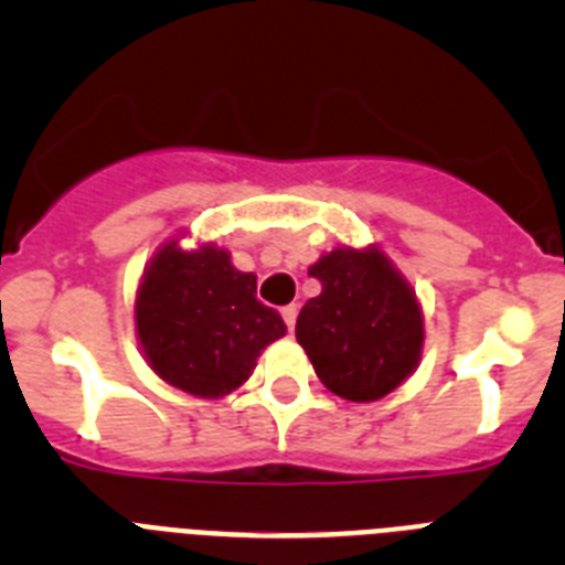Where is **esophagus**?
Here are the masks:
<instances>
[{"mask_svg":"<svg viewBox=\"0 0 565 565\" xmlns=\"http://www.w3.org/2000/svg\"><path fill=\"white\" fill-rule=\"evenodd\" d=\"M282 319H286L288 331H294V326H297V306H286V308H282Z\"/></svg>","mask_w":565,"mask_h":565,"instance_id":"1","label":"esophagus"}]
</instances>
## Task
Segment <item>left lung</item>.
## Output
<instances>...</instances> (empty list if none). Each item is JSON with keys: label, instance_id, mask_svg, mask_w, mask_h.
Segmentation results:
<instances>
[{"label": "left lung", "instance_id": "left-lung-1", "mask_svg": "<svg viewBox=\"0 0 565 565\" xmlns=\"http://www.w3.org/2000/svg\"><path fill=\"white\" fill-rule=\"evenodd\" d=\"M319 297L297 317L319 382L348 402H376L418 367L424 317L411 282L379 248H333L308 268Z\"/></svg>", "mask_w": 565, "mask_h": 565}]
</instances>
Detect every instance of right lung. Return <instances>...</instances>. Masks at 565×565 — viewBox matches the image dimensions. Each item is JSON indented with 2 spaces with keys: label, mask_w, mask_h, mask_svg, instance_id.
<instances>
[{
  "label": "right lung",
  "mask_w": 565,
  "mask_h": 565,
  "mask_svg": "<svg viewBox=\"0 0 565 565\" xmlns=\"http://www.w3.org/2000/svg\"><path fill=\"white\" fill-rule=\"evenodd\" d=\"M135 328L149 367L167 384L221 398L252 376L286 322L257 299V277L232 266L226 248L169 239L143 271Z\"/></svg>",
  "instance_id": "add662e5"
}]
</instances>
